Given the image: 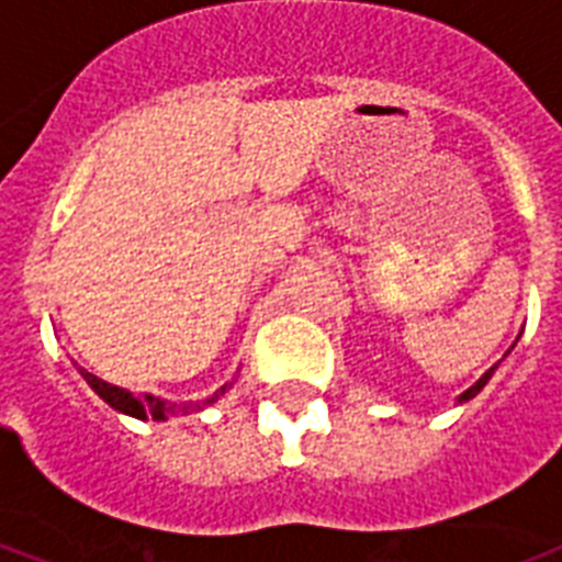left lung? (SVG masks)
Wrapping results in <instances>:
<instances>
[{"instance_id":"obj_1","label":"left lung","mask_w":562,"mask_h":562,"mask_svg":"<svg viewBox=\"0 0 562 562\" xmlns=\"http://www.w3.org/2000/svg\"><path fill=\"white\" fill-rule=\"evenodd\" d=\"M517 339H520V337H517ZM517 339H514V346H517ZM514 346H512V348H514ZM512 348H508V351H506V353H503V357H508V353H512ZM499 362H503V360H499ZM499 362H494L492 369L485 371V374H483V376H480L477 383L471 385V389H465V391H463V394H460V397H457V403L463 405V403H469V400H474V397H477L480 391H483V389H485V383H488V380H492V374H494V371H497V366H499Z\"/></svg>"}]
</instances>
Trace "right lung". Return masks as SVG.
Here are the masks:
<instances>
[{
	"instance_id": "1",
	"label": "right lung",
	"mask_w": 562,
	"mask_h": 562,
	"mask_svg": "<svg viewBox=\"0 0 562 562\" xmlns=\"http://www.w3.org/2000/svg\"><path fill=\"white\" fill-rule=\"evenodd\" d=\"M74 366H77V362H74ZM79 374L85 376V383L91 385V389L97 391L99 397H102L108 405H111L113 412L128 414V417H136V419H168V417H177V414L193 412V408H202V405L216 403V400L223 397L225 391H228L231 385H234V380H231V383H225L223 389H216L214 394H211L209 400H202V403H168V400L154 397V394L136 397V394H131L128 389H120V385L105 383L102 376L91 374V371H85V369H79Z\"/></svg>"
}]
</instances>
